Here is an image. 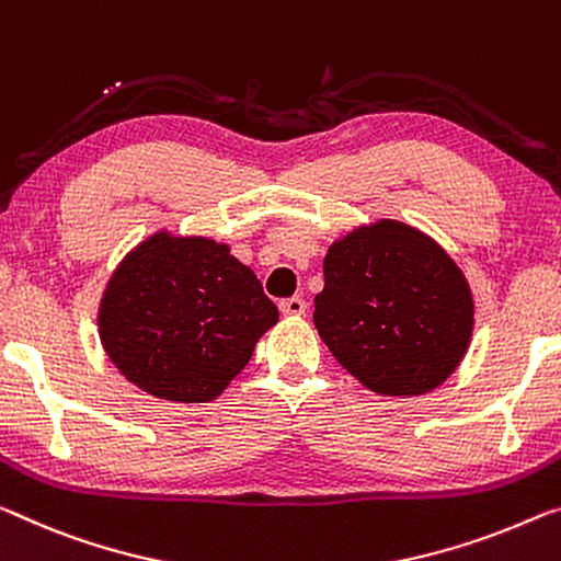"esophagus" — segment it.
<instances>
[{
  "mask_svg": "<svg viewBox=\"0 0 561 561\" xmlns=\"http://www.w3.org/2000/svg\"><path fill=\"white\" fill-rule=\"evenodd\" d=\"M279 309H282V314H287V317H301L307 312V301L301 297H291V299L279 301Z\"/></svg>",
  "mask_w": 561,
  "mask_h": 561,
  "instance_id": "34e87169",
  "label": "esophagus"
}]
</instances>
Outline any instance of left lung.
Returning a JSON list of instances; mask_svg holds the SVG:
<instances>
[{
  "label": "left lung",
  "mask_w": 561,
  "mask_h": 561,
  "mask_svg": "<svg viewBox=\"0 0 561 561\" xmlns=\"http://www.w3.org/2000/svg\"><path fill=\"white\" fill-rule=\"evenodd\" d=\"M314 327L369 392L420 397L465 359L474 297L439 242L407 221L379 217L329 244Z\"/></svg>",
  "instance_id": "obj_1"
}]
</instances>
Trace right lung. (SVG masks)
I'll list each match as a JSON object with an SVG mask.
<instances>
[{"label": "right lung", "instance_id": "obj_1", "mask_svg": "<svg viewBox=\"0 0 561 561\" xmlns=\"http://www.w3.org/2000/svg\"><path fill=\"white\" fill-rule=\"evenodd\" d=\"M277 322V307L232 247L167 227L122 256L96 309L100 342L119 375L176 404L225 394Z\"/></svg>", "mask_w": 561, "mask_h": 561}]
</instances>
